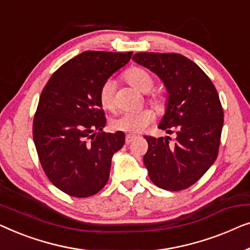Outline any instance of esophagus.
I'll return each instance as SVG.
<instances>
[{
  "instance_id": "34e87169",
  "label": "esophagus",
  "mask_w": 250,
  "mask_h": 250,
  "mask_svg": "<svg viewBox=\"0 0 250 250\" xmlns=\"http://www.w3.org/2000/svg\"><path fill=\"white\" fill-rule=\"evenodd\" d=\"M135 138H136V136H133V135H126V136H125V143H126V144H130Z\"/></svg>"
}]
</instances>
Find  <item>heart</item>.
Wrapping results in <instances>:
<instances>
[{"label": "heart", "mask_w": 250, "mask_h": 250, "mask_svg": "<svg viewBox=\"0 0 250 250\" xmlns=\"http://www.w3.org/2000/svg\"><path fill=\"white\" fill-rule=\"evenodd\" d=\"M125 79L130 85L136 87L140 91H149L153 88L155 80L148 70L142 66H131L124 73ZM98 100L102 107L107 111H114L115 100H114V83L111 80H106L102 83L100 91H98ZM148 102L155 107H159L162 101L159 96H150ZM152 121V113L147 110L125 112L119 117L112 119L110 122L111 129L115 131H125L137 133L143 131L149 122Z\"/></svg>", "instance_id": "obj_1"}]
</instances>
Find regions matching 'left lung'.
Here are the masks:
<instances>
[{
  "label": "left lung",
  "instance_id": "obj_1",
  "mask_svg": "<svg viewBox=\"0 0 250 250\" xmlns=\"http://www.w3.org/2000/svg\"><path fill=\"white\" fill-rule=\"evenodd\" d=\"M132 60L155 72L167 87V106L159 128L171 137L145 136L144 163L152 182L170 191L196 184L219 154L223 107L208 76L178 53H136Z\"/></svg>",
  "mask_w": 250,
  "mask_h": 250
}]
</instances>
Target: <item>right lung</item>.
<instances>
[{
	"label": "right lung",
	"mask_w": 250,
	"mask_h": 250,
	"mask_svg": "<svg viewBox=\"0 0 250 250\" xmlns=\"http://www.w3.org/2000/svg\"><path fill=\"white\" fill-rule=\"evenodd\" d=\"M131 55L83 52L60 66L42 90L34 115V143L48 180L65 194L85 198L107 184L112 156L125 137L122 131H102L106 119L98 91Z\"/></svg>",
	"instance_id": "add662e5"
}]
</instances>
